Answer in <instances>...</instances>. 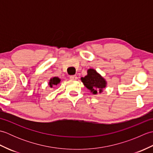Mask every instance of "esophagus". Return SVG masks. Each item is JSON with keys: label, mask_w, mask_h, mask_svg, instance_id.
<instances>
[{"label": "esophagus", "mask_w": 153, "mask_h": 153, "mask_svg": "<svg viewBox=\"0 0 153 153\" xmlns=\"http://www.w3.org/2000/svg\"><path fill=\"white\" fill-rule=\"evenodd\" d=\"M70 78L71 79H77V76H76V75H74V76H70Z\"/></svg>", "instance_id": "obj_1"}]
</instances>
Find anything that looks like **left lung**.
Here are the masks:
<instances>
[{
	"label": "left lung",
	"instance_id": "obj_1",
	"mask_svg": "<svg viewBox=\"0 0 153 153\" xmlns=\"http://www.w3.org/2000/svg\"><path fill=\"white\" fill-rule=\"evenodd\" d=\"M81 79L84 85L93 94L101 93L103 88L106 87V81L93 69L88 70L87 76L82 77Z\"/></svg>",
	"mask_w": 153,
	"mask_h": 153
}]
</instances>
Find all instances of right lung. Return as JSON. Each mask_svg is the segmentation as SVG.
<instances>
[{
  "instance_id": "add662e5",
  "label": "right lung",
  "mask_w": 153,
  "mask_h": 153,
  "mask_svg": "<svg viewBox=\"0 0 153 153\" xmlns=\"http://www.w3.org/2000/svg\"><path fill=\"white\" fill-rule=\"evenodd\" d=\"M60 79L58 78V77H54L53 78L51 79V80H50V82H49L50 87H53V85H56L57 84L60 83Z\"/></svg>"
}]
</instances>
